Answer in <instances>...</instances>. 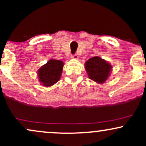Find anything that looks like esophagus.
<instances>
[{
  "label": "esophagus",
  "mask_w": 146,
  "mask_h": 146,
  "mask_svg": "<svg viewBox=\"0 0 146 146\" xmlns=\"http://www.w3.org/2000/svg\"><path fill=\"white\" fill-rule=\"evenodd\" d=\"M72 58H74V59H78V54H73V56H72Z\"/></svg>",
  "instance_id": "1"
}]
</instances>
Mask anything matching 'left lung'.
Returning <instances> with one entry per match:
<instances>
[{"mask_svg":"<svg viewBox=\"0 0 146 146\" xmlns=\"http://www.w3.org/2000/svg\"><path fill=\"white\" fill-rule=\"evenodd\" d=\"M88 77L93 81L104 83L108 78L111 70V65L100 57H93L85 64Z\"/></svg>","mask_w":146,"mask_h":146,"instance_id":"left-lung-1","label":"left lung"}]
</instances>
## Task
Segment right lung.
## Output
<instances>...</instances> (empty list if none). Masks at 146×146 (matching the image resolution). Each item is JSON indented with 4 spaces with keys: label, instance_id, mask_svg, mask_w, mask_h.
I'll list each match as a JSON object with an SVG mask.
<instances>
[{
    "label": "right lung",
    "instance_id": "add662e5",
    "mask_svg": "<svg viewBox=\"0 0 146 146\" xmlns=\"http://www.w3.org/2000/svg\"><path fill=\"white\" fill-rule=\"evenodd\" d=\"M64 64L60 60H51L38 71V78L43 86H50L60 80Z\"/></svg>",
    "mask_w": 146,
    "mask_h": 146
}]
</instances>
